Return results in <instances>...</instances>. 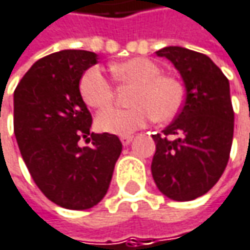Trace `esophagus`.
Masks as SVG:
<instances>
[{
    "mask_svg": "<svg viewBox=\"0 0 250 250\" xmlns=\"http://www.w3.org/2000/svg\"><path fill=\"white\" fill-rule=\"evenodd\" d=\"M120 141L123 146H128L133 141V136H123V137H120Z\"/></svg>",
    "mask_w": 250,
    "mask_h": 250,
    "instance_id": "esophagus-1",
    "label": "esophagus"
}]
</instances>
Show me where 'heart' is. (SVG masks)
<instances>
[{
  "label": "heart",
  "instance_id": "1",
  "mask_svg": "<svg viewBox=\"0 0 250 250\" xmlns=\"http://www.w3.org/2000/svg\"><path fill=\"white\" fill-rule=\"evenodd\" d=\"M160 66L147 58H133L111 66L116 81L134 86L128 109H107L96 117V127L109 134L128 136L151 122H167L183 106V84L175 78L161 75ZM84 103L104 109L113 100V84L99 67H89L79 82Z\"/></svg>",
  "mask_w": 250,
  "mask_h": 250
}]
</instances>
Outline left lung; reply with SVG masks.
I'll return each instance as SVG.
<instances>
[{"instance_id":"1","label":"left lung","mask_w":250,"mask_h":250,"mask_svg":"<svg viewBox=\"0 0 250 250\" xmlns=\"http://www.w3.org/2000/svg\"><path fill=\"white\" fill-rule=\"evenodd\" d=\"M180 72L185 102L175 120L154 134L151 174L169 199L192 201L207 194L224 174L233 139V109L229 81L199 52L166 46L155 52ZM167 135H175L168 140Z\"/></svg>"}]
</instances>
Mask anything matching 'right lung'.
<instances>
[{
  "instance_id": "1",
  "label": "right lung",
  "mask_w": 250,
  "mask_h": 250,
  "mask_svg": "<svg viewBox=\"0 0 250 250\" xmlns=\"http://www.w3.org/2000/svg\"><path fill=\"white\" fill-rule=\"evenodd\" d=\"M95 52H55L35 62L14 92V133L43 195L66 209H89L106 195L122 153L117 136L90 133L79 82L97 63ZM81 138L94 147H81Z\"/></svg>"
}]
</instances>
